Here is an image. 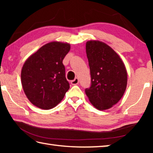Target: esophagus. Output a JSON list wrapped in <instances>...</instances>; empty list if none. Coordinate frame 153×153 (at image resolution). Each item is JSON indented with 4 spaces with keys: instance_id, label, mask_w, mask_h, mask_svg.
Instances as JSON below:
<instances>
[{
    "instance_id": "obj_1",
    "label": "esophagus",
    "mask_w": 153,
    "mask_h": 153,
    "mask_svg": "<svg viewBox=\"0 0 153 153\" xmlns=\"http://www.w3.org/2000/svg\"><path fill=\"white\" fill-rule=\"evenodd\" d=\"M78 83H79V79H78V78H77V77H76V78H75L74 80H72V81L71 82V84L72 85L78 84Z\"/></svg>"
}]
</instances>
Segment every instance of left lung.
Masks as SVG:
<instances>
[{
	"instance_id": "1",
	"label": "left lung",
	"mask_w": 153,
	"mask_h": 153,
	"mask_svg": "<svg viewBox=\"0 0 153 153\" xmlns=\"http://www.w3.org/2000/svg\"><path fill=\"white\" fill-rule=\"evenodd\" d=\"M86 51L91 84L85 92L97 109H108L125 92L128 79L125 65L110 46L100 41H88Z\"/></svg>"
}]
</instances>
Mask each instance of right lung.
Listing matches in <instances>:
<instances>
[{
	"label": "right lung",
	"mask_w": 153,
	"mask_h": 153,
	"mask_svg": "<svg viewBox=\"0 0 153 153\" xmlns=\"http://www.w3.org/2000/svg\"><path fill=\"white\" fill-rule=\"evenodd\" d=\"M70 50L67 43L52 42L31 55L22 67L23 89L33 105L51 109L60 102L69 89L63 64Z\"/></svg>",
	"instance_id": "1"
}]
</instances>
